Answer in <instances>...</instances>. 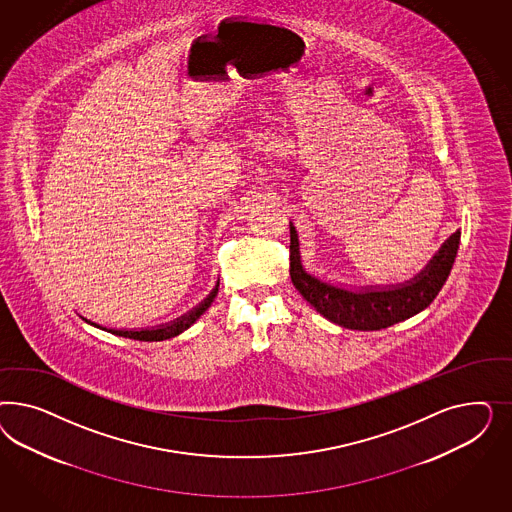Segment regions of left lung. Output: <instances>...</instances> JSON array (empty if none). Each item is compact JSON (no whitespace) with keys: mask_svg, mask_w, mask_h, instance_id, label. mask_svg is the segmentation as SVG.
I'll return each instance as SVG.
<instances>
[{"mask_svg":"<svg viewBox=\"0 0 512 512\" xmlns=\"http://www.w3.org/2000/svg\"><path fill=\"white\" fill-rule=\"evenodd\" d=\"M460 231L450 236L430 264L413 281L387 289L347 291L304 272L298 255V236L291 225V281L315 310L328 321L351 330H381L405 321L432 304L456 259Z\"/></svg>","mask_w":512,"mask_h":512,"instance_id":"left-lung-1","label":"left lung"}]
</instances>
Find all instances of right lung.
Here are the masks:
<instances>
[{
	"label": "right lung",
	"mask_w": 512,
	"mask_h": 512,
	"mask_svg": "<svg viewBox=\"0 0 512 512\" xmlns=\"http://www.w3.org/2000/svg\"><path fill=\"white\" fill-rule=\"evenodd\" d=\"M217 295V285L216 289L210 293V296L202 302L201 306H197L195 310L189 311L186 313L184 317H180V319H176V321H172L169 325L159 326V328H146V330H112L110 328L109 332L112 334H116V336H124V338H131V340H139V341H163L169 340V338H174V336H178V334H182L186 328L193 325L199 317H201L204 311L210 308V304L214 302V298ZM95 325V323H92ZM97 326V325H95ZM107 330V328H105Z\"/></svg>",
	"instance_id": "1"
}]
</instances>
